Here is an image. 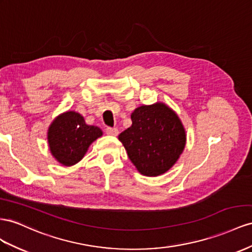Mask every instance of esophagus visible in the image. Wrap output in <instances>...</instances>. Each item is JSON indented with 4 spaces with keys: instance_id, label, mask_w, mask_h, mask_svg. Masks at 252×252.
<instances>
[{
    "instance_id": "34e87169",
    "label": "esophagus",
    "mask_w": 252,
    "mask_h": 252,
    "mask_svg": "<svg viewBox=\"0 0 252 252\" xmlns=\"http://www.w3.org/2000/svg\"><path fill=\"white\" fill-rule=\"evenodd\" d=\"M106 133L108 135H112V137H117V135L119 134V130L118 128H111V127H107L106 128Z\"/></svg>"
}]
</instances>
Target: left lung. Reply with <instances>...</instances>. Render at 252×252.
Wrapping results in <instances>:
<instances>
[{"mask_svg":"<svg viewBox=\"0 0 252 252\" xmlns=\"http://www.w3.org/2000/svg\"><path fill=\"white\" fill-rule=\"evenodd\" d=\"M131 121V126L119 135L128 158L144 176L166 173L178 161L187 143L178 114L158 101L135 108Z\"/></svg>","mask_w":252,"mask_h":252,"instance_id":"1","label":"left lung"}]
</instances>
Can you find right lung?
<instances>
[{
	"label": "right lung",
	"mask_w": 252,
	"mask_h": 252,
	"mask_svg": "<svg viewBox=\"0 0 252 252\" xmlns=\"http://www.w3.org/2000/svg\"><path fill=\"white\" fill-rule=\"evenodd\" d=\"M103 135L97 126L88 125L76 111H66L55 118L47 130V143L52 156L60 164H76L92 143Z\"/></svg>",
	"instance_id": "add662e5"
}]
</instances>
